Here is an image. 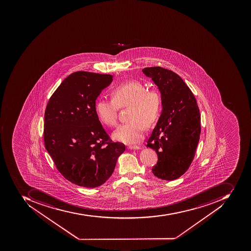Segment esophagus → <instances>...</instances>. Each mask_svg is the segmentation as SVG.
Masks as SVG:
<instances>
[{"mask_svg": "<svg viewBox=\"0 0 251 251\" xmlns=\"http://www.w3.org/2000/svg\"><path fill=\"white\" fill-rule=\"evenodd\" d=\"M127 149L130 150H140L141 149V148L139 146H136V145H134V146H132V145H129V146H127Z\"/></svg>", "mask_w": 251, "mask_h": 251, "instance_id": "1", "label": "esophagus"}]
</instances>
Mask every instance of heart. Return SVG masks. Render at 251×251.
<instances>
[{"label": "heart", "mask_w": 251, "mask_h": 251, "mask_svg": "<svg viewBox=\"0 0 251 251\" xmlns=\"http://www.w3.org/2000/svg\"><path fill=\"white\" fill-rule=\"evenodd\" d=\"M112 100L99 98L95 104L98 119L103 125L114 126L118 122V107L130 106L126 123L120 125L112 133L115 141L134 144L142 140L145 126H152L158 120L161 100L158 93L148 91L139 80H133L114 87Z\"/></svg>", "instance_id": "obj_1"}]
</instances>
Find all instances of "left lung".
<instances>
[{"mask_svg":"<svg viewBox=\"0 0 251 251\" xmlns=\"http://www.w3.org/2000/svg\"><path fill=\"white\" fill-rule=\"evenodd\" d=\"M142 71L161 94V115L147 144L158 156L152 172L162 180H176L188 170L199 142L198 103L190 88L175 72L160 67L145 68Z\"/></svg>","mask_w":251,"mask_h":251,"instance_id":"left-lung-1","label":"left lung"}]
</instances>
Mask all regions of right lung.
<instances>
[{
	"mask_svg": "<svg viewBox=\"0 0 251 251\" xmlns=\"http://www.w3.org/2000/svg\"><path fill=\"white\" fill-rule=\"evenodd\" d=\"M112 80V75L76 71L63 80L47 105L45 148L59 172L80 187L94 188L107 181L125 151V144L109 139L95 110L97 98Z\"/></svg>",
	"mask_w": 251,
	"mask_h": 251,
	"instance_id": "1",
	"label": "right lung"
}]
</instances>
